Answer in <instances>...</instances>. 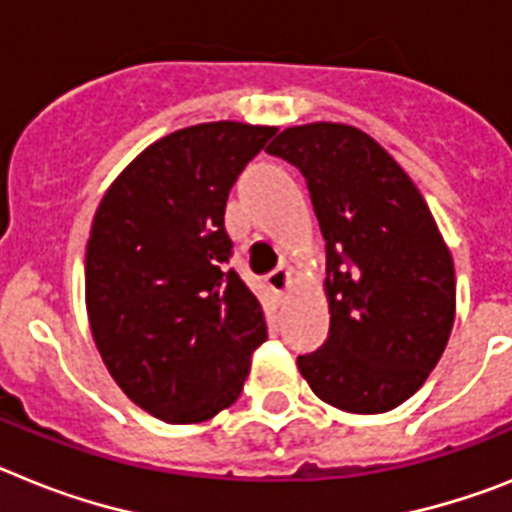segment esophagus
Returning <instances> with one entry per match:
<instances>
[{
  "label": "esophagus",
  "mask_w": 512,
  "mask_h": 512,
  "mask_svg": "<svg viewBox=\"0 0 512 512\" xmlns=\"http://www.w3.org/2000/svg\"><path fill=\"white\" fill-rule=\"evenodd\" d=\"M268 286L273 288V293L283 296V293H286L288 288H291V273H288V268L273 270V273L268 275Z\"/></svg>",
  "instance_id": "esophagus-1"
}]
</instances>
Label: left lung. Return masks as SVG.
Wrapping results in <instances>:
<instances>
[{
	"label": "left lung",
	"mask_w": 512,
	"mask_h": 512,
	"mask_svg": "<svg viewBox=\"0 0 512 512\" xmlns=\"http://www.w3.org/2000/svg\"><path fill=\"white\" fill-rule=\"evenodd\" d=\"M268 151L301 170L327 242L330 337L296 366L337 410H394L425 384L451 337V250L410 175L361 128L291 126Z\"/></svg>",
	"instance_id": "8db88e82"
}]
</instances>
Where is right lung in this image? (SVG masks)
<instances>
[{
  "mask_svg": "<svg viewBox=\"0 0 512 512\" xmlns=\"http://www.w3.org/2000/svg\"><path fill=\"white\" fill-rule=\"evenodd\" d=\"M278 131L198 123L146 146L105 190L84 255L95 345L115 384L170 425L211 420L242 394L268 337L255 293L226 268V198Z\"/></svg>",
  "mask_w": 512,
  "mask_h": 512,
  "instance_id": "right-lung-1",
  "label": "right lung"
}]
</instances>
